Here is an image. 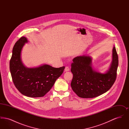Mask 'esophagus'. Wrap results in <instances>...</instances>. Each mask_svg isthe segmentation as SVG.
<instances>
[{
	"label": "esophagus",
	"mask_w": 129,
	"mask_h": 129,
	"mask_svg": "<svg viewBox=\"0 0 129 129\" xmlns=\"http://www.w3.org/2000/svg\"><path fill=\"white\" fill-rule=\"evenodd\" d=\"M69 71H70V68L68 67H66L65 68V70H64V72H68Z\"/></svg>",
	"instance_id": "1"
}]
</instances>
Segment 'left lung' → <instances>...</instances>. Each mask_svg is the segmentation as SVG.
<instances>
[{"mask_svg":"<svg viewBox=\"0 0 129 129\" xmlns=\"http://www.w3.org/2000/svg\"><path fill=\"white\" fill-rule=\"evenodd\" d=\"M73 61L71 72L73 78L71 85L80 98H92L104 94L109 90L116 79L118 59L115 46L110 65L104 73L94 69L91 56H78Z\"/></svg>","mask_w":129,"mask_h":129,"instance_id":"8db88e82","label":"left lung"}]
</instances>
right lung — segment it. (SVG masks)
<instances>
[{"instance_id":"1","label":"right lung","mask_w":129,"mask_h":129,"mask_svg":"<svg viewBox=\"0 0 129 129\" xmlns=\"http://www.w3.org/2000/svg\"><path fill=\"white\" fill-rule=\"evenodd\" d=\"M28 42L26 38L22 37L14 45L10 62L12 81L23 95L32 98L43 97L60 76L65 67L56 68L46 64L35 67H26L22 60L21 53Z\"/></svg>"}]
</instances>
